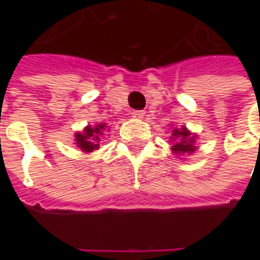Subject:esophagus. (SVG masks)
Instances as JSON below:
<instances>
[{"label":"esophagus","instance_id":"1","mask_svg":"<svg viewBox=\"0 0 260 260\" xmlns=\"http://www.w3.org/2000/svg\"><path fill=\"white\" fill-rule=\"evenodd\" d=\"M132 117L137 120H141L144 117V111H132Z\"/></svg>","mask_w":260,"mask_h":260}]
</instances>
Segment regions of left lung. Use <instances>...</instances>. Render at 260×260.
Here are the masks:
<instances>
[{
  "label": "left lung",
  "instance_id": "8db88e82",
  "mask_svg": "<svg viewBox=\"0 0 260 260\" xmlns=\"http://www.w3.org/2000/svg\"><path fill=\"white\" fill-rule=\"evenodd\" d=\"M170 140H172V152L176 156L191 155L197 150V146H196L197 135L192 134L186 126L173 128Z\"/></svg>",
  "mask_w": 260,
  "mask_h": 260
}]
</instances>
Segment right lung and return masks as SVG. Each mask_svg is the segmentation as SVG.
<instances>
[{"mask_svg": "<svg viewBox=\"0 0 260 260\" xmlns=\"http://www.w3.org/2000/svg\"><path fill=\"white\" fill-rule=\"evenodd\" d=\"M107 129H108V126L105 123H98L94 126L88 125L81 132L75 134L74 141H75L77 147H79L84 153H90V152L99 149L101 137L104 135V132Z\"/></svg>", "mask_w": 260, "mask_h": 260, "instance_id": "obj_1", "label": "right lung"}]
</instances>
